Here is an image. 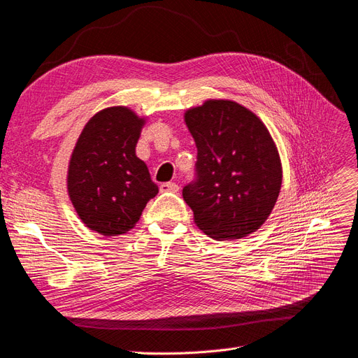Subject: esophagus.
I'll list each match as a JSON object with an SVG mask.
<instances>
[{
	"label": "esophagus",
	"instance_id": "1",
	"mask_svg": "<svg viewBox=\"0 0 358 358\" xmlns=\"http://www.w3.org/2000/svg\"><path fill=\"white\" fill-rule=\"evenodd\" d=\"M160 191L162 192H178L179 187L175 182H166L160 185Z\"/></svg>",
	"mask_w": 358,
	"mask_h": 358
}]
</instances>
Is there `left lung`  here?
Instances as JSON below:
<instances>
[{"instance_id":"left-lung-1","label":"left lung","mask_w":358,"mask_h":358,"mask_svg":"<svg viewBox=\"0 0 358 358\" xmlns=\"http://www.w3.org/2000/svg\"><path fill=\"white\" fill-rule=\"evenodd\" d=\"M196 145V179L182 195L195 224L213 239L255 232L273 210L282 163L266 124L231 99H207L185 111Z\"/></svg>"}]
</instances>
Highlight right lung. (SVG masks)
I'll use <instances>...</instances> for the list:
<instances>
[{
  "label": "right lung",
  "mask_w": 358,
  "mask_h": 358,
  "mask_svg": "<svg viewBox=\"0 0 358 358\" xmlns=\"http://www.w3.org/2000/svg\"><path fill=\"white\" fill-rule=\"evenodd\" d=\"M145 119L131 108L108 107L90 119L67 170V192L79 219L104 236L129 232L159 194L135 148Z\"/></svg>",
  "instance_id": "right-lung-1"
}]
</instances>
